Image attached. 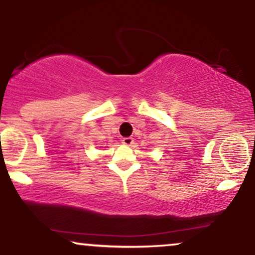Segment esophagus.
Here are the masks:
<instances>
[{"label": "esophagus", "mask_w": 255, "mask_h": 255, "mask_svg": "<svg viewBox=\"0 0 255 255\" xmlns=\"http://www.w3.org/2000/svg\"><path fill=\"white\" fill-rule=\"evenodd\" d=\"M122 144L124 145H127V146H130V145H133V142H134V140H133V137H130V136H127V137H122Z\"/></svg>", "instance_id": "1"}]
</instances>
